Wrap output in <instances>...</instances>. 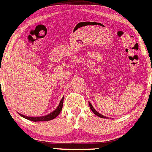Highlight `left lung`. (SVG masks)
<instances>
[{"label": "left lung", "instance_id": "8db88e82", "mask_svg": "<svg viewBox=\"0 0 152 152\" xmlns=\"http://www.w3.org/2000/svg\"><path fill=\"white\" fill-rule=\"evenodd\" d=\"M89 103V106H90V108H91V110H92V112H93L94 113V114L96 115H97V116H99V117H100V118H106V117H105V116H103V115H102L101 114H100V113H97V111H96L95 110H94V107L93 106H92V105L91 104V103Z\"/></svg>", "mask_w": 152, "mask_h": 152}]
</instances>
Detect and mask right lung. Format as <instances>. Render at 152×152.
Masks as SVG:
<instances>
[{"mask_svg": "<svg viewBox=\"0 0 152 152\" xmlns=\"http://www.w3.org/2000/svg\"><path fill=\"white\" fill-rule=\"evenodd\" d=\"M63 102H64V97L61 100L60 103H59L58 106L57 107V109L55 110H54L52 113H51L50 114L47 115L42 116V117H28V116L23 115H20L21 116H22L25 118L28 119V120H30V121H50V120H52L55 118H56L57 116L60 114L61 111L62 110V106H63Z\"/></svg>", "mask_w": 152, "mask_h": 152, "instance_id": "1", "label": "right lung"}]
</instances>
